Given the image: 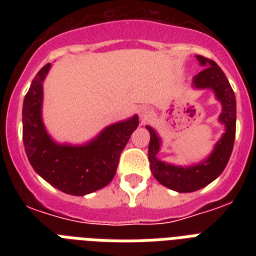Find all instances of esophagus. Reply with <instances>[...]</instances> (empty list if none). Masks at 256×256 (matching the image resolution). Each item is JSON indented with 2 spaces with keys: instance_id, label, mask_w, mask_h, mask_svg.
I'll list each match as a JSON object with an SVG mask.
<instances>
[{
  "instance_id": "34e87169",
  "label": "esophagus",
  "mask_w": 256,
  "mask_h": 256,
  "mask_svg": "<svg viewBox=\"0 0 256 256\" xmlns=\"http://www.w3.org/2000/svg\"><path fill=\"white\" fill-rule=\"evenodd\" d=\"M150 108H146V106H144V108H140V110H138V114H140V120H146L148 118V116H150Z\"/></svg>"
}]
</instances>
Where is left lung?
Here are the masks:
<instances>
[{
  "mask_svg": "<svg viewBox=\"0 0 256 256\" xmlns=\"http://www.w3.org/2000/svg\"><path fill=\"white\" fill-rule=\"evenodd\" d=\"M196 60L204 69L192 78V88L203 90L210 88L215 98L222 104V112L218 120L224 126V132L220 140L215 144L214 150L199 164L191 166H175L156 158L160 150V136L152 128L146 126L150 132L148 144V160L154 178L170 190L178 192H192L207 186L222 174L228 164L235 140L236 128V100L235 94L227 81L226 76L214 61L202 56H196Z\"/></svg>",
  "mask_w": 256,
  "mask_h": 256,
  "instance_id": "1",
  "label": "left lung"
}]
</instances>
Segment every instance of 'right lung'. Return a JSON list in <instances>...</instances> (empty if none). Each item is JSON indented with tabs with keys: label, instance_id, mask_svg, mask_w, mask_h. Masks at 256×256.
<instances>
[{
	"label": "right lung",
	"instance_id": "1",
	"mask_svg": "<svg viewBox=\"0 0 256 256\" xmlns=\"http://www.w3.org/2000/svg\"><path fill=\"white\" fill-rule=\"evenodd\" d=\"M45 65L34 77L22 108V140L26 156L41 178L62 192L90 194L108 186L116 175L122 150L138 128V116L104 128L85 144H57L42 120Z\"/></svg>",
	"mask_w": 256,
	"mask_h": 256
}]
</instances>
